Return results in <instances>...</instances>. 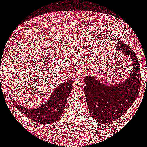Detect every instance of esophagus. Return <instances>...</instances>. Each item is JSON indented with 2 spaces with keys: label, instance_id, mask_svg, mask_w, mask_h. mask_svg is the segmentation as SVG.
I'll return each instance as SVG.
<instances>
[{
  "label": "esophagus",
  "instance_id": "1",
  "mask_svg": "<svg viewBox=\"0 0 147 147\" xmlns=\"http://www.w3.org/2000/svg\"><path fill=\"white\" fill-rule=\"evenodd\" d=\"M82 86V82L79 79H75L73 81V87L75 88H78Z\"/></svg>",
  "mask_w": 147,
  "mask_h": 147
}]
</instances>
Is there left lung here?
<instances>
[{
  "mask_svg": "<svg viewBox=\"0 0 147 147\" xmlns=\"http://www.w3.org/2000/svg\"><path fill=\"white\" fill-rule=\"evenodd\" d=\"M116 50L129 56L132 62L131 72L125 81L111 85L92 75L84 78V91L90 113L102 124L116 120L127 111L136 100L141 87L140 66L135 53L122 40L117 41Z\"/></svg>",
  "mask_w": 147,
  "mask_h": 147,
  "instance_id": "left-lung-1",
  "label": "left lung"
}]
</instances>
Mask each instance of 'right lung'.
I'll list each match as a JSON object with an SVG mask.
<instances>
[{
	"label": "right lung",
	"instance_id": "right-lung-1",
	"mask_svg": "<svg viewBox=\"0 0 147 147\" xmlns=\"http://www.w3.org/2000/svg\"><path fill=\"white\" fill-rule=\"evenodd\" d=\"M72 81L69 80L56 87L48 99L40 107L28 108L22 107L12 100L20 111L32 121L49 124L57 121L61 117L67 99L72 91ZM12 98V96H11Z\"/></svg>",
	"mask_w": 147,
	"mask_h": 147
}]
</instances>
